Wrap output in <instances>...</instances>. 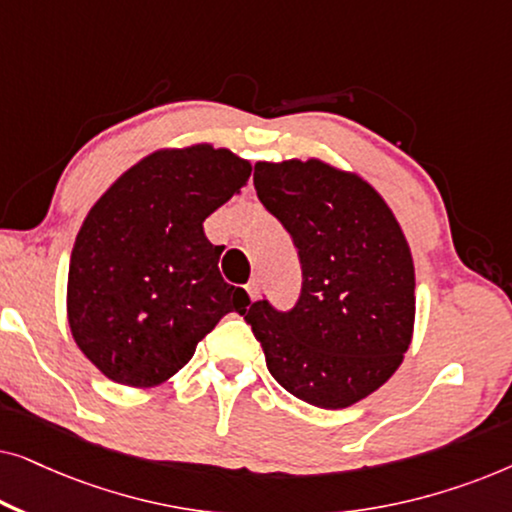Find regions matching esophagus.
Here are the masks:
<instances>
[{
    "label": "esophagus",
    "mask_w": 512,
    "mask_h": 512,
    "mask_svg": "<svg viewBox=\"0 0 512 512\" xmlns=\"http://www.w3.org/2000/svg\"><path fill=\"white\" fill-rule=\"evenodd\" d=\"M247 293H249L251 300L258 298V282H256V279H251V282L247 284Z\"/></svg>",
    "instance_id": "34e87169"
}]
</instances>
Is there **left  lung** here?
I'll use <instances>...</instances> for the list:
<instances>
[{"label": "left lung", "mask_w": 512, "mask_h": 512, "mask_svg": "<svg viewBox=\"0 0 512 512\" xmlns=\"http://www.w3.org/2000/svg\"><path fill=\"white\" fill-rule=\"evenodd\" d=\"M254 186L296 244L303 286L291 310L263 298L244 321L289 394L347 408L380 389L410 347L415 265L403 230L373 186L321 160L256 163Z\"/></svg>", "instance_id": "1"}]
</instances>
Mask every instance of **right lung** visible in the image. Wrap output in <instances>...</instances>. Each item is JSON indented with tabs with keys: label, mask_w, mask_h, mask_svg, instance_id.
<instances>
[{
	"label": "right lung",
	"mask_w": 512,
	"mask_h": 512,
	"mask_svg": "<svg viewBox=\"0 0 512 512\" xmlns=\"http://www.w3.org/2000/svg\"><path fill=\"white\" fill-rule=\"evenodd\" d=\"M251 165L209 144L151 153L90 209L69 261L76 345L109 380L156 387L191 361L247 291L223 282L202 221L247 186Z\"/></svg>",
	"instance_id": "right-lung-1"
}]
</instances>
